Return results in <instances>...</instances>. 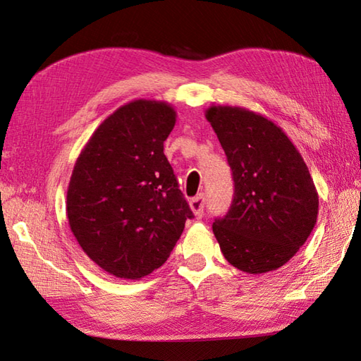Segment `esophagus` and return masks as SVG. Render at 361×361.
Here are the masks:
<instances>
[{"mask_svg":"<svg viewBox=\"0 0 361 361\" xmlns=\"http://www.w3.org/2000/svg\"><path fill=\"white\" fill-rule=\"evenodd\" d=\"M189 206H190V211L194 212V216L197 219H200L203 216V209H204V197L202 194L197 195L189 202Z\"/></svg>","mask_w":361,"mask_h":361,"instance_id":"1","label":"esophagus"}]
</instances>
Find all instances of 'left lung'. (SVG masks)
I'll list each match as a JSON object with an SVG mask.
<instances>
[{
  "mask_svg": "<svg viewBox=\"0 0 361 361\" xmlns=\"http://www.w3.org/2000/svg\"><path fill=\"white\" fill-rule=\"evenodd\" d=\"M206 119L234 178L231 209L212 225L225 259L237 270H278L309 239L318 192L301 153L283 130L243 106L211 105Z\"/></svg>",
  "mask_w": 361,
  "mask_h": 361,
  "instance_id": "8db88e82",
  "label": "left lung"
}]
</instances>
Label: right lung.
I'll use <instances>...</instances> for the list:
<instances>
[{
	"label": "right lung",
	"mask_w": 361,
	"mask_h": 361,
	"mask_svg": "<svg viewBox=\"0 0 361 361\" xmlns=\"http://www.w3.org/2000/svg\"><path fill=\"white\" fill-rule=\"evenodd\" d=\"M175 122L169 102L135 99L102 121L75 159L68 224L114 278L136 281L159 268L194 217L164 155Z\"/></svg>",
	"instance_id": "obj_1"
}]
</instances>
